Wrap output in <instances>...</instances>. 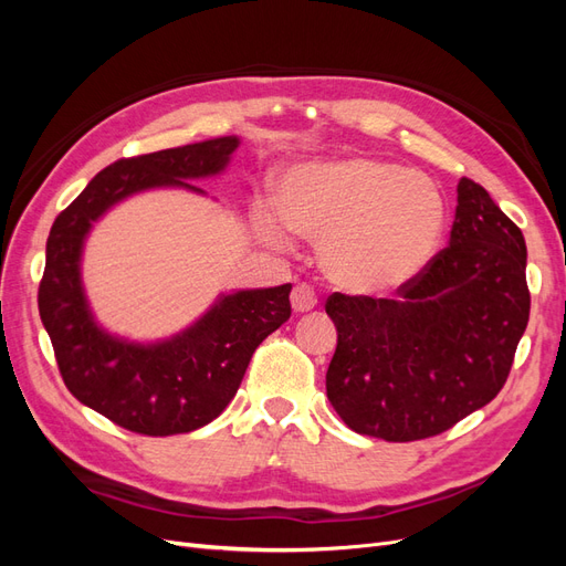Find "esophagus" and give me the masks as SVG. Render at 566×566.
<instances>
[{
    "label": "esophagus",
    "instance_id": "esophagus-1",
    "mask_svg": "<svg viewBox=\"0 0 566 566\" xmlns=\"http://www.w3.org/2000/svg\"><path fill=\"white\" fill-rule=\"evenodd\" d=\"M290 300H293V310L295 312H312L314 306L318 304L316 290L310 283H297L293 287V295H290Z\"/></svg>",
    "mask_w": 566,
    "mask_h": 566
}]
</instances>
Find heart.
Here are the masks:
<instances>
[{
	"mask_svg": "<svg viewBox=\"0 0 566 566\" xmlns=\"http://www.w3.org/2000/svg\"><path fill=\"white\" fill-rule=\"evenodd\" d=\"M254 221L271 243L287 227L323 238L321 260L352 290H389L432 260L447 224L437 184L413 169L375 158H342L295 167L281 181V208L256 202Z\"/></svg>",
	"mask_w": 566,
	"mask_h": 566,
	"instance_id": "b5f03b06",
	"label": "heart"
}]
</instances>
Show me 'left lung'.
Masks as SVG:
<instances>
[{
  "instance_id": "left-lung-1",
  "label": "left lung",
  "mask_w": 566,
  "mask_h": 566,
  "mask_svg": "<svg viewBox=\"0 0 566 566\" xmlns=\"http://www.w3.org/2000/svg\"><path fill=\"white\" fill-rule=\"evenodd\" d=\"M397 295L328 297L337 349L325 389L354 432L418 441L451 430L507 380L531 310L520 227L462 177L449 245Z\"/></svg>"
}]
</instances>
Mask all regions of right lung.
Returning <instances> with one entry per match:
<instances>
[{
	"mask_svg": "<svg viewBox=\"0 0 566 566\" xmlns=\"http://www.w3.org/2000/svg\"><path fill=\"white\" fill-rule=\"evenodd\" d=\"M235 146V136H224L117 160L51 227L38 306L59 373L77 401L129 432L169 437L212 422L235 397L254 349L293 312L290 283L241 290L181 335L144 347L101 331L84 302L80 254L92 221L144 188H196L181 179L221 172Z\"/></svg>",
	"mask_w": 566,
	"mask_h": 566,
	"instance_id": "add662e5",
	"label": "right lung"
}]
</instances>
